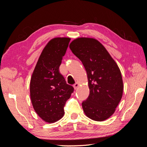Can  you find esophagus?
Here are the masks:
<instances>
[{
	"label": "esophagus",
	"mask_w": 147,
	"mask_h": 147,
	"mask_svg": "<svg viewBox=\"0 0 147 147\" xmlns=\"http://www.w3.org/2000/svg\"><path fill=\"white\" fill-rule=\"evenodd\" d=\"M78 86H79V84H78V83H75L74 84V85H73V86H74L75 90H76V89L78 87Z\"/></svg>",
	"instance_id": "esophagus-1"
}]
</instances>
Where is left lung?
<instances>
[{
  "label": "left lung",
  "instance_id": "left-lung-1",
  "mask_svg": "<svg viewBox=\"0 0 147 147\" xmlns=\"http://www.w3.org/2000/svg\"><path fill=\"white\" fill-rule=\"evenodd\" d=\"M69 47L87 73L90 95L82 102L84 112L94 121H104L113 115L122 97L123 83L118 66L96 39L78 38Z\"/></svg>",
  "mask_w": 147,
  "mask_h": 147
}]
</instances>
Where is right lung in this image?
<instances>
[{
	"label": "right lung",
	"mask_w": 147,
	"mask_h": 147,
	"mask_svg": "<svg viewBox=\"0 0 147 147\" xmlns=\"http://www.w3.org/2000/svg\"><path fill=\"white\" fill-rule=\"evenodd\" d=\"M70 38H55L44 48L30 83V99L38 116L48 123L58 121L64 114V106L74 92L59 68Z\"/></svg>",
	"instance_id": "right-lung-1"
}]
</instances>
